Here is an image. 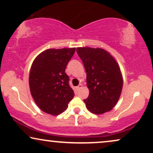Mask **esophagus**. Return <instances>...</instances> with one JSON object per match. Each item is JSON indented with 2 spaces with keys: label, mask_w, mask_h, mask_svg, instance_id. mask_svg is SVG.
Here are the masks:
<instances>
[{
  "label": "esophagus",
  "mask_w": 153,
  "mask_h": 153,
  "mask_svg": "<svg viewBox=\"0 0 153 153\" xmlns=\"http://www.w3.org/2000/svg\"><path fill=\"white\" fill-rule=\"evenodd\" d=\"M82 88V85H81V84H80V85H79L78 86H77V90H80V89L81 88Z\"/></svg>",
  "instance_id": "obj_1"
}]
</instances>
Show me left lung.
<instances>
[{
    "label": "left lung",
    "instance_id": "left-lung-1",
    "mask_svg": "<svg viewBox=\"0 0 153 153\" xmlns=\"http://www.w3.org/2000/svg\"><path fill=\"white\" fill-rule=\"evenodd\" d=\"M87 73L90 91L84 100L89 111L95 114L109 111L117 103L123 88V78L116 60L109 52L100 48L76 49Z\"/></svg>",
    "mask_w": 153,
    "mask_h": 153
}]
</instances>
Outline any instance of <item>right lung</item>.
Here are the masks:
<instances>
[{"instance_id": "obj_1", "label": "right lung", "mask_w": 153, "mask_h": 153, "mask_svg": "<svg viewBox=\"0 0 153 153\" xmlns=\"http://www.w3.org/2000/svg\"><path fill=\"white\" fill-rule=\"evenodd\" d=\"M75 51V48L47 49L32 63L29 77L30 92L36 105L45 113L60 114L75 95L65 73Z\"/></svg>"}]
</instances>
